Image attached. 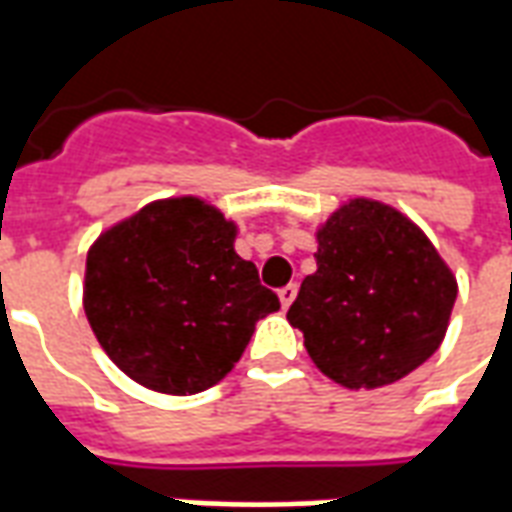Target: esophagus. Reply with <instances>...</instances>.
<instances>
[{"instance_id": "34e87169", "label": "esophagus", "mask_w": 512, "mask_h": 512, "mask_svg": "<svg viewBox=\"0 0 512 512\" xmlns=\"http://www.w3.org/2000/svg\"><path fill=\"white\" fill-rule=\"evenodd\" d=\"M296 293H299V285H285V288L279 290V301H282V310H288L290 304H293Z\"/></svg>"}]
</instances>
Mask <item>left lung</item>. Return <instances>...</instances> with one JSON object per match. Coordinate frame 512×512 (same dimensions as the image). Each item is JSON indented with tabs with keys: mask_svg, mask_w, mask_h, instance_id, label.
Returning <instances> with one entry per match:
<instances>
[{
	"mask_svg": "<svg viewBox=\"0 0 512 512\" xmlns=\"http://www.w3.org/2000/svg\"><path fill=\"white\" fill-rule=\"evenodd\" d=\"M318 271L288 321L323 376L348 389L395 384L439 348L458 285L417 224L351 200L318 230Z\"/></svg>",
	"mask_w": 512,
	"mask_h": 512,
	"instance_id": "obj_1",
	"label": "left lung"
}]
</instances>
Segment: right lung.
<instances>
[{"mask_svg": "<svg viewBox=\"0 0 512 512\" xmlns=\"http://www.w3.org/2000/svg\"><path fill=\"white\" fill-rule=\"evenodd\" d=\"M235 224L197 197L150 202L87 255L84 312L109 359L136 384L194 395L222 381L279 310Z\"/></svg>", "mask_w": 512, "mask_h": 512, "instance_id": "1", "label": "right lung"}]
</instances>
